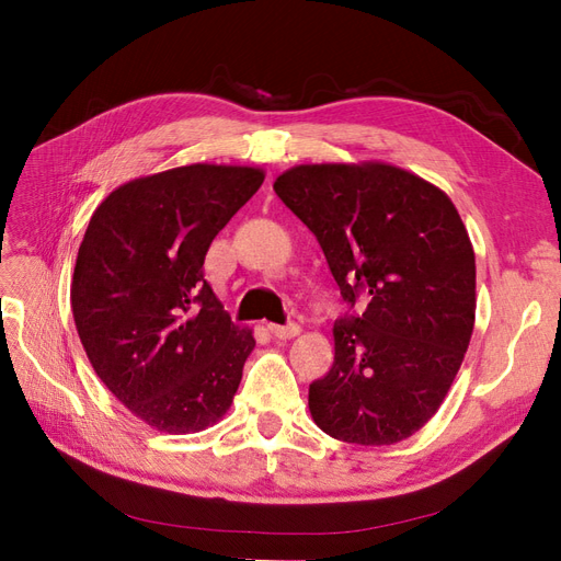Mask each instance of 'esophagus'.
<instances>
[{
  "mask_svg": "<svg viewBox=\"0 0 561 561\" xmlns=\"http://www.w3.org/2000/svg\"><path fill=\"white\" fill-rule=\"evenodd\" d=\"M268 332L274 334L276 339H293L301 332V328L293 322V325H268Z\"/></svg>",
  "mask_w": 561,
  "mask_h": 561,
  "instance_id": "obj_1",
  "label": "esophagus"
}]
</instances>
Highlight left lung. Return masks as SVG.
Segmentation results:
<instances>
[{
  "label": "left lung",
  "mask_w": 561,
  "mask_h": 561,
  "mask_svg": "<svg viewBox=\"0 0 561 561\" xmlns=\"http://www.w3.org/2000/svg\"><path fill=\"white\" fill-rule=\"evenodd\" d=\"M363 316L334 322V365L309 386L316 426L363 447L402 443L447 398L474 328V250L439 186L383 161L301 163L276 178Z\"/></svg>",
  "instance_id": "left-lung-1"
}]
</instances>
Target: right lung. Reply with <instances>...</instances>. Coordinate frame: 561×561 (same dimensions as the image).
Returning a JSON list of instances; mask_svg holds the SVG:
<instances>
[{"mask_svg": "<svg viewBox=\"0 0 561 561\" xmlns=\"http://www.w3.org/2000/svg\"><path fill=\"white\" fill-rule=\"evenodd\" d=\"M262 182V168L217 163L135 178L83 233L70 293L83 351L110 393L159 433L210 428L239 390L254 336L233 325L203 262Z\"/></svg>", "mask_w": 561, "mask_h": 561, "instance_id": "add662e5", "label": "right lung"}]
</instances>
